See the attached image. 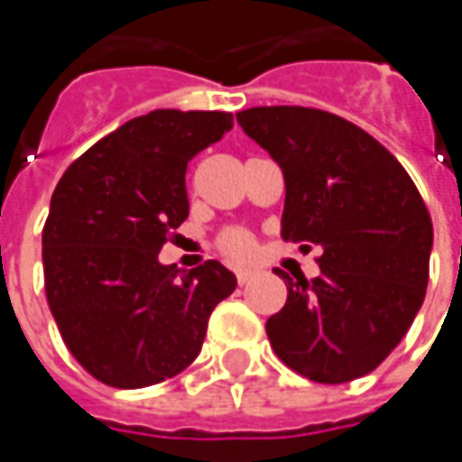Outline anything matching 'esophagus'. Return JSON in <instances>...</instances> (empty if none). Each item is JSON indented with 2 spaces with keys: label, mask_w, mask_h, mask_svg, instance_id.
<instances>
[{
  "label": "esophagus",
  "mask_w": 462,
  "mask_h": 462,
  "mask_svg": "<svg viewBox=\"0 0 462 462\" xmlns=\"http://www.w3.org/2000/svg\"><path fill=\"white\" fill-rule=\"evenodd\" d=\"M257 275V270H236V280H239V285H246L252 277Z\"/></svg>",
  "instance_id": "esophagus-1"
}]
</instances>
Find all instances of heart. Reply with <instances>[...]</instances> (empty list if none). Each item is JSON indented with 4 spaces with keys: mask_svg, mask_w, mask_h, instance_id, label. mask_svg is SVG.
<instances>
[{
    "mask_svg": "<svg viewBox=\"0 0 462 462\" xmlns=\"http://www.w3.org/2000/svg\"><path fill=\"white\" fill-rule=\"evenodd\" d=\"M218 246H221V252L226 257L249 259L254 254V249H257V241H254L252 234L241 231V228H231V231H226L218 239Z\"/></svg>",
    "mask_w": 462,
    "mask_h": 462,
    "instance_id": "b5f03b06",
    "label": "heart"
}]
</instances>
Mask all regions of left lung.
I'll list each match as a JSON object with an SVG mask.
<instances>
[{
  "label": "left lung",
  "mask_w": 462,
  "mask_h": 462,
  "mask_svg": "<svg viewBox=\"0 0 462 462\" xmlns=\"http://www.w3.org/2000/svg\"><path fill=\"white\" fill-rule=\"evenodd\" d=\"M285 177L282 239L321 249L267 319L275 355L316 383L363 378L409 331L430 280L432 218L399 159L345 117L277 105L236 113Z\"/></svg>",
  "instance_id": "obj_1"
}]
</instances>
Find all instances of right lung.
Instances as JSON below:
<instances>
[{
  "instance_id": "obj_1",
  "label": "right lung",
  "mask_w": 462,
  "mask_h": 462,
  "mask_svg": "<svg viewBox=\"0 0 462 462\" xmlns=\"http://www.w3.org/2000/svg\"><path fill=\"white\" fill-rule=\"evenodd\" d=\"M231 113L153 110L63 171L43 226L45 298L79 365L113 388L182 373L236 277L210 259L182 273L159 252L189 213L187 162L221 141Z\"/></svg>"
}]
</instances>
